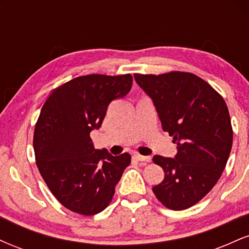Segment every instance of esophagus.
Returning a JSON list of instances; mask_svg holds the SVG:
<instances>
[{"label":"esophagus","mask_w":249,"mask_h":249,"mask_svg":"<svg viewBox=\"0 0 249 249\" xmlns=\"http://www.w3.org/2000/svg\"><path fill=\"white\" fill-rule=\"evenodd\" d=\"M134 158L139 161H145V162L151 161V157H145V156H142V154H134Z\"/></svg>","instance_id":"34e87169"}]
</instances>
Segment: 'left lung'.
<instances>
[{
    "instance_id": "1",
    "label": "left lung",
    "mask_w": 249,
    "mask_h": 249,
    "mask_svg": "<svg viewBox=\"0 0 249 249\" xmlns=\"http://www.w3.org/2000/svg\"><path fill=\"white\" fill-rule=\"evenodd\" d=\"M134 79L157 108L162 130L173 137L174 158L154 156L164 180L152 188L165 207H192L214 187L227 164L233 128L227 105L219 92L191 72L134 73Z\"/></svg>"
}]
</instances>
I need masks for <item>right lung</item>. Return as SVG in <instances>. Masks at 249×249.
<instances>
[{
  "label": "right lung",
  "instance_id": "add662e5",
  "mask_svg": "<svg viewBox=\"0 0 249 249\" xmlns=\"http://www.w3.org/2000/svg\"><path fill=\"white\" fill-rule=\"evenodd\" d=\"M130 73L76 77L48 97L34 132L36 165L50 192L68 210L95 215L108 206L131 156L93 147L108 104L126 96Z\"/></svg>",
  "mask_w": 249,
  "mask_h": 249
}]
</instances>
